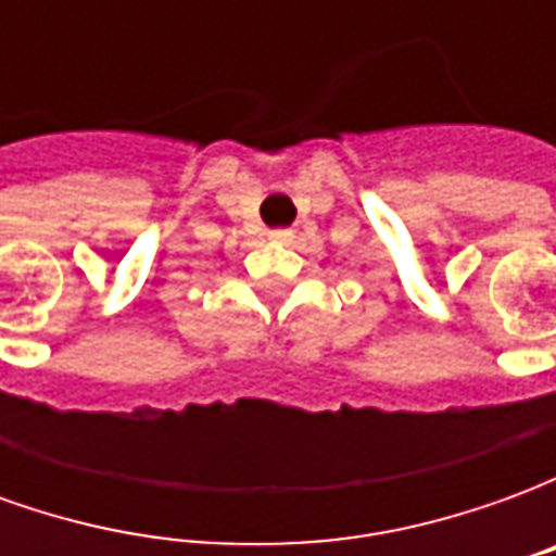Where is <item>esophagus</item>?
Here are the masks:
<instances>
[{"label": "esophagus", "mask_w": 556, "mask_h": 556, "mask_svg": "<svg viewBox=\"0 0 556 556\" xmlns=\"http://www.w3.org/2000/svg\"><path fill=\"white\" fill-rule=\"evenodd\" d=\"M267 238H270V241L286 243V241H291V231L289 229H274L270 235H267Z\"/></svg>", "instance_id": "obj_1"}]
</instances>
